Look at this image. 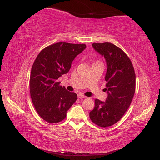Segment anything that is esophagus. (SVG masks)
<instances>
[{
    "label": "esophagus",
    "instance_id": "esophagus-1",
    "mask_svg": "<svg viewBox=\"0 0 160 160\" xmlns=\"http://www.w3.org/2000/svg\"><path fill=\"white\" fill-rule=\"evenodd\" d=\"M78 99H82V98H86L87 97L82 95V94H78Z\"/></svg>",
    "mask_w": 160,
    "mask_h": 160
}]
</instances>
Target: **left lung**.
<instances>
[{
    "label": "left lung",
    "instance_id": "obj_1",
    "mask_svg": "<svg viewBox=\"0 0 160 160\" xmlns=\"http://www.w3.org/2000/svg\"><path fill=\"white\" fill-rule=\"evenodd\" d=\"M92 46L107 65L104 91L108 96L105 101H95V108L89 116L93 123L105 128L116 124L128 109L134 95L136 76L132 62L122 49L109 42Z\"/></svg>",
    "mask_w": 160,
    "mask_h": 160
}]
</instances>
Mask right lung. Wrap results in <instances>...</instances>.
<instances>
[{"instance_id": "add662e5", "label": "right lung", "mask_w": 160, "mask_h": 160, "mask_svg": "<svg viewBox=\"0 0 160 160\" xmlns=\"http://www.w3.org/2000/svg\"><path fill=\"white\" fill-rule=\"evenodd\" d=\"M86 47L84 44L58 42L44 48L36 58L30 73V96L36 112L46 122L64 120L77 100L76 94L59 86L57 80L69 71L72 61Z\"/></svg>"}]
</instances>
